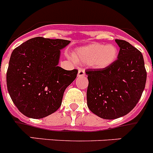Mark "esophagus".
<instances>
[{
  "instance_id": "obj_1",
  "label": "esophagus",
  "mask_w": 153,
  "mask_h": 153,
  "mask_svg": "<svg viewBox=\"0 0 153 153\" xmlns=\"http://www.w3.org/2000/svg\"><path fill=\"white\" fill-rule=\"evenodd\" d=\"M78 76H85V71L83 70V69H79L78 70V74H77Z\"/></svg>"
}]
</instances>
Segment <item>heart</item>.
Listing matches in <instances>:
<instances>
[{"label":"heart","instance_id":"b5f03b06","mask_svg":"<svg viewBox=\"0 0 153 153\" xmlns=\"http://www.w3.org/2000/svg\"><path fill=\"white\" fill-rule=\"evenodd\" d=\"M118 56V50L113 44H93L79 47L73 53L75 62L103 69L113 64Z\"/></svg>","mask_w":153,"mask_h":153}]
</instances>
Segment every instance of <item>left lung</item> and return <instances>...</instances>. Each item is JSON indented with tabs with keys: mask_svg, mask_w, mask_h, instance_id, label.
Returning a JSON list of instances; mask_svg holds the SVG:
<instances>
[{
	"mask_svg": "<svg viewBox=\"0 0 153 153\" xmlns=\"http://www.w3.org/2000/svg\"><path fill=\"white\" fill-rule=\"evenodd\" d=\"M118 59L103 69H88L86 92L90 111L105 120L123 117L136 106L146 82L142 53L129 42L116 40Z\"/></svg>",
	"mask_w": 153,
	"mask_h": 153,
	"instance_id": "obj_1",
	"label": "left lung"
}]
</instances>
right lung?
Wrapping results in <instances>:
<instances>
[{"label": "right lung", "instance_id": "right-lung-1", "mask_svg": "<svg viewBox=\"0 0 153 153\" xmlns=\"http://www.w3.org/2000/svg\"><path fill=\"white\" fill-rule=\"evenodd\" d=\"M70 42L37 36L13 51L7 71V87L13 102L24 116L44 118L61 106L63 93L78 72L58 67L60 50Z\"/></svg>", "mask_w": 153, "mask_h": 153}]
</instances>
